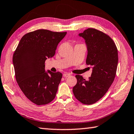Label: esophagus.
Returning a JSON list of instances; mask_svg holds the SVG:
<instances>
[{
    "mask_svg": "<svg viewBox=\"0 0 134 134\" xmlns=\"http://www.w3.org/2000/svg\"><path fill=\"white\" fill-rule=\"evenodd\" d=\"M70 75L71 74H70V73H67L66 72V73H64V74H63V76H64V77H68L70 76Z\"/></svg>",
    "mask_w": 134,
    "mask_h": 134,
    "instance_id": "1",
    "label": "esophagus"
}]
</instances>
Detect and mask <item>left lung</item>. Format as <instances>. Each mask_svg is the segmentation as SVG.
<instances>
[{
	"label": "left lung",
	"instance_id": "obj_1",
	"mask_svg": "<svg viewBox=\"0 0 134 134\" xmlns=\"http://www.w3.org/2000/svg\"><path fill=\"white\" fill-rule=\"evenodd\" d=\"M79 36L86 40V64L92 66V71L87 81L81 75H75L77 82L72 92L80 102L91 105L99 100L113 84L117 69L118 50L108 35L96 29H87Z\"/></svg>",
	"mask_w": 134,
	"mask_h": 134
}]
</instances>
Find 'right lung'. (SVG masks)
Listing matches in <instances>:
<instances>
[{
    "mask_svg": "<svg viewBox=\"0 0 134 134\" xmlns=\"http://www.w3.org/2000/svg\"><path fill=\"white\" fill-rule=\"evenodd\" d=\"M67 32L39 29L24 35L13 55L16 81L29 100L46 105L55 97L62 78L60 72H45V61L55 54Z\"/></svg>",
    "mask_w": 134,
    "mask_h": 134,
    "instance_id": "obj_1",
    "label": "right lung"
}]
</instances>
